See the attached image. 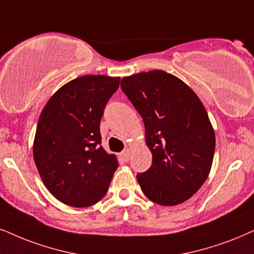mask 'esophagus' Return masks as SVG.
<instances>
[{"mask_svg":"<svg viewBox=\"0 0 254 254\" xmlns=\"http://www.w3.org/2000/svg\"><path fill=\"white\" fill-rule=\"evenodd\" d=\"M130 155H131V150L130 149H125L123 152H121L120 157L124 160V162H127V160L130 159Z\"/></svg>","mask_w":254,"mask_h":254,"instance_id":"obj_1","label":"esophagus"}]
</instances>
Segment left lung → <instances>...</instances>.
<instances>
[{"label":"left lung","instance_id":"8db88e82","mask_svg":"<svg viewBox=\"0 0 254 254\" xmlns=\"http://www.w3.org/2000/svg\"><path fill=\"white\" fill-rule=\"evenodd\" d=\"M121 88L139 112L152 164L137 181L153 203L173 206L206 181L216 137L203 103L190 86L162 70L122 78Z\"/></svg>","mask_w":254,"mask_h":254}]
</instances>
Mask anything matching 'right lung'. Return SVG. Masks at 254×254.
<instances>
[{
    "instance_id": "right-lung-1",
    "label": "right lung",
    "mask_w": 254,
    "mask_h": 254,
    "mask_svg": "<svg viewBox=\"0 0 254 254\" xmlns=\"http://www.w3.org/2000/svg\"><path fill=\"white\" fill-rule=\"evenodd\" d=\"M118 86L120 77H78L57 90L41 112L35 164L50 193L69 206L101 200L118 168L116 156L101 146L99 131L105 105Z\"/></svg>"
}]
</instances>
